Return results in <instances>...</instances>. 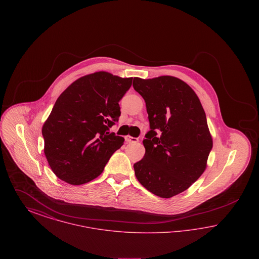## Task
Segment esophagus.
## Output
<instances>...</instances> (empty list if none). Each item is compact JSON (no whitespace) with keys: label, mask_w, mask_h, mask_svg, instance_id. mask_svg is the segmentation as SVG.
<instances>
[{"label":"esophagus","mask_w":259,"mask_h":259,"mask_svg":"<svg viewBox=\"0 0 259 259\" xmlns=\"http://www.w3.org/2000/svg\"><path fill=\"white\" fill-rule=\"evenodd\" d=\"M125 141L127 143H137L139 141V139L135 138V137H131V136H126L125 137Z\"/></svg>","instance_id":"1"}]
</instances>
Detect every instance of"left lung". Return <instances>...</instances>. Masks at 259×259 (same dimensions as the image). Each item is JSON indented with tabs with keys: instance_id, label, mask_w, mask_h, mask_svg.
I'll use <instances>...</instances> for the list:
<instances>
[{
	"instance_id": "8db88e82",
	"label": "left lung",
	"mask_w": 259,
	"mask_h": 259,
	"mask_svg": "<svg viewBox=\"0 0 259 259\" xmlns=\"http://www.w3.org/2000/svg\"><path fill=\"white\" fill-rule=\"evenodd\" d=\"M133 87L146 102L150 126L136 178L154 195L172 197L206 170L212 148L206 113L194 90L178 77H134Z\"/></svg>"
}]
</instances>
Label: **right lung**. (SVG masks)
Returning <instances> with one entry per match:
<instances>
[{"label": "right lung", "mask_w": 259, "mask_h": 259, "mask_svg": "<svg viewBox=\"0 0 259 259\" xmlns=\"http://www.w3.org/2000/svg\"><path fill=\"white\" fill-rule=\"evenodd\" d=\"M132 77L96 72L79 77L55 102L44 123L45 155L52 172L72 185L100 176L124 139L110 132Z\"/></svg>", "instance_id": "right-lung-1"}]
</instances>
